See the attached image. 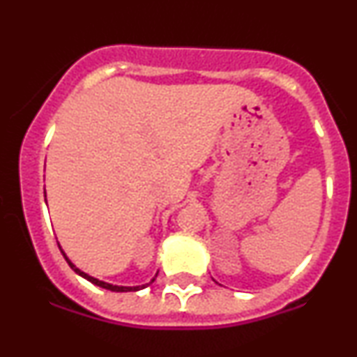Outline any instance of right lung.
<instances>
[{"mask_svg":"<svg viewBox=\"0 0 357 357\" xmlns=\"http://www.w3.org/2000/svg\"><path fill=\"white\" fill-rule=\"evenodd\" d=\"M59 247H60V243H59ZM60 252L63 253V257H65V260H67V264L70 265V268L73 270V272L77 273V275H80V277H84L85 280H89V282H92L93 285H97V287H102V289H107V290H112V292H137V290H142V289H146V287H149L151 284H153V282L155 280V277H158V273H155V275L151 278L149 282H147V284H142V285H134V287H126V285H114V284H107V282H104V280H99V278H96V277H92V275H89V273H85V272H82L80 268H77L75 265L72 264V260L70 258L67 257V253L63 252V250H61V247H60Z\"/></svg>","mask_w":357,"mask_h":357,"instance_id":"add662e5","label":"right lung"}]
</instances>
